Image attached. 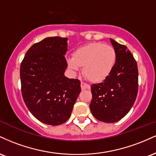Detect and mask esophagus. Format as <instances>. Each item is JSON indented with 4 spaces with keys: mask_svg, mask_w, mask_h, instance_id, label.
<instances>
[{
    "mask_svg": "<svg viewBox=\"0 0 156 156\" xmlns=\"http://www.w3.org/2000/svg\"><path fill=\"white\" fill-rule=\"evenodd\" d=\"M80 87H81L82 90H84V89H90V86L89 84L84 83V82H81L80 83Z\"/></svg>",
    "mask_w": 156,
    "mask_h": 156,
    "instance_id": "esophagus-1",
    "label": "esophagus"
}]
</instances>
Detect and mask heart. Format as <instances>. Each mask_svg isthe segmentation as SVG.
Segmentation results:
<instances>
[{"label": "heart", "mask_w": 156, "mask_h": 156, "mask_svg": "<svg viewBox=\"0 0 156 156\" xmlns=\"http://www.w3.org/2000/svg\"><path fill=\"white\" fill-rule=\"evenodd\" d=\"M116 60L117 54L114 48L101 42H92L76 50L73 58H68L67 62L73 72L83 66V72L87 79L100 82L110 75Z\"/></svg>", "instance_id": "heart-1"}]
</instances>
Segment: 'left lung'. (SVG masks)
<instances>
[{
	"instance_id": "8db88e82",
	"label": "left lung",
	"mask_w": 156,
	"mask_h": 156,
	"mask_svg": "<svg viewBox=\"0 0 156 156\" xmlns=\"http://www.w3.org/2000/svg\"><path fill=\"white\" fill-rule=\"evenodd\" d=\"M117 60L110 75L102 83L91 86L90 110L99 121L112 123L129 112L138 93L136 61L125 45L110 39Z\"/></svg>"
}]
</instances>
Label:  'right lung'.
Returning a JSON list of instances; mask_svg holds the SVG:
<instances>
[{
    "mask_svg": "<svg viewBox=\"0 0 156 156\" xmlns=\"http://www.w3.org/2000/svg\"><path fill=\"white\" fill-rule=\"evenodd\" d=\"M67 38L48 37L34 44L20 64L21 92L30 112L47 125H58L71 115L80 81L64 76Z\"/></svg>",
    "mask_w": 156,
    "mask_h": 156,
    "instance_id": "right-lung-1",
    "label": "right lung"
}]
</instances>
